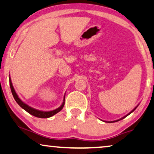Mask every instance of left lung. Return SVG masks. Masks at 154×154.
I'll return each mask as SVG.
<instances>
[{
    "instance_id": "1",
    "label": "left lung",
    "mask_w": 154,
    "mask_h": 154,
    "mask_svg": "<svg viewBox=\"0 0 154 154\" xmlns=\"http://www.w3.org/2000/svg\"><path fill=\"white\" fill-rule=\"evenodd\" d=\"M136 108H137V106H136V108H135V109H134V110H133V111H131L129 113H128V114H127V116H125V117H123V118H121V119H120V120H115V121H111V122H109V123H111V122H118V121H119V120H122V119H124V118H126V117H127V116H128V115H129V114H131V113H132V112H134V111H135V110H136Z\"/></svg>"
}]
</instances>
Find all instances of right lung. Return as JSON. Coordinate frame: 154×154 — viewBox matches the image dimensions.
I'll return each instance as SVG.
<instances>
[{
  "instance_id": "right-lung-1",
  "label": "right lung",
  "mask_w": 154,
  "mask_h": 154,
  "mask_svg": "<svg viewBox=\"0 0 154 154\" xmlns=\"http://www.w3.org/2000/svg\"><path fill=\"white\" fill-rule=\"evenodd\" d=\"M10 85L11 93H12L13 97H14V100H16V102H17V104L19 105V106L21 107L22 109H23L25 111H26L27 113H29V114L32 115V116H35V117H37V118H50V117H52V116H54V115L57 114V113H59V112L63 109L64 104H65V96H64L63 102L62 103V104H61V106H59L58 109L53 110V111H38V110H36L35 109H33V108L29 106L28 105L25 104L23 102H22V101L20 100V98L18 97V96L17 95V94L15 92L14 88V87L12 86V83H11L10 77Z\"/></svg>"
}]
</instances>
